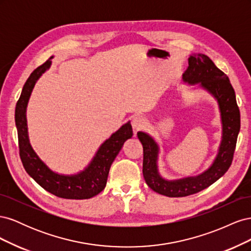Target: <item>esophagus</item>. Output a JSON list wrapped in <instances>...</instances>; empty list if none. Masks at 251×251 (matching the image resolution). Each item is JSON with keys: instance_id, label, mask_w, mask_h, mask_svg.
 <instances>
[{"instance_id": "34e87169", "label": "esophagus", "mask_w": 251, "mask_h": 251, "mask_svg": "<svg viewBox=\"0 0 251 251\" xmlns=\"http://www.w3.org/2000/svg\"><path fill=\"white\" fill-rule=\"evenodd\" d=\"M132 126H133V128L135 130V132H138V131L142 130L143 127H146L147 120L144 119L142 116H136V117H134V119L132 121Z\"/></svg>"}]
</instances>
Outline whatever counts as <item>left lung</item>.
Segmentation results:
<instances>
[{
    "label": "left lung",
    "mask_w": 251,
    "mask_h": 251,
    "mask_svg": "<svg viewBox=\"0 0 251 251\" xmlns=\"http://www.w3.org/2000/svg\"><path fill=\"white\" fill-rule=\"evenodd\" d=\"M183 80L189 85H199L217 100L221 112L222 141L215 161L207 171L196 177L169 181L163 179L158 172V144L150 135L138 132V139L143 147L144 180L154 192L166 197H186L197 194L221 178L231 165L241 126L240 110L229 78L207 55L198 53L189 56Z\"/></svg>",
    "instance_id": "obj_1"
}]
</instances>
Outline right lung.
Here are the masks:
<instances>
[{"label": "right lung", "mask_w": 251, "mask_h": 251, "mask_svg": "<svg viewBox=\"0 0 251 251\" xmlns=\"http://www.w3.org/2000/svg\"><path fill=\"white\" fill-rule=\"evenodd\" d=\"M51 58L52 57L42 66L37 67L30 74L17 102L16 126L18 130L20 157L23 166L29 176L47 192L64 199H90L103 191L114 159L118 155L125 141L132 137V126L130 123H127L112 134L111 137L105 140L98 149L93 160L85 171L77 175H71V176H65V175L52 172L30 146L26 119V108L29 97L31 95L36 80L50 68Z\"/></svg>", "instance_id": "1"}]
</instances>
